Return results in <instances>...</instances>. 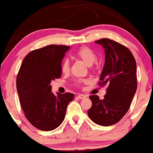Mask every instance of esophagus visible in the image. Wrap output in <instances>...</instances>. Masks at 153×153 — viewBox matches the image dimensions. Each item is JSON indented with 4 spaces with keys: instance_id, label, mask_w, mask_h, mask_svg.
Returning <instances> with one entry per match:
<instances>
[{
    "instance_id": "1",
    "label": "esophagus",
    "mask_w": 153,
    "mask_h": 153,
    "mask_svg": "<svg viewBox=\"0 0 153 153\" xmlns=\"http://www.w3.org/2000/svg\"><path fill=\"white\" fill-rule=\"evenodd\" d=\"M78 97L80 99H85V98L87 97V96L86 95H84V94H79L78 96Z\"/></svg>"
}]
</instances>
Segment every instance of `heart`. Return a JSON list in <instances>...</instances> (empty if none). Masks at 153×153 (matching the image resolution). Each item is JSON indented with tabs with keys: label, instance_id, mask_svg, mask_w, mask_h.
Instances as JSON below:
<instances>
[{
	"label": "heart",
	"instance_id": "b5f03b06",
	"mask_svg": "<svg viewBox=\"0 0 153 153\" xmlns=\"http://www.w3.org/2000/svg\"><path fill=\"white\" fill-rule=\"evenodd\" d=\"M74 57H76L80 60H82L85 64H86L88 66L92 65L96 59V55L95 52L91 50L89 47L82 46L78 49L76 52H75ZM61 71L62 73H67L70 71V62L68 59H64L62 61V64H61ZM88 80H81V79H78V80H75V84L76 85H80V84L83 83V82H87Z\"/></svg>",
	"mask_w": 153,
	"mask_h": 153
}]
</instances>
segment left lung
<instances>
[{"instance_id": "obj_1", "label": "left lung", "mask_w": 153, "mask_h": 153, "mask_svg": "<svg viewBox=\"0 0 153 153\" xmlns=\"http://www.w3.org/2000/svg\"><path fill=\"white\" fill-rule=\"evenodd\" d=\"M95 42L105 50V65L99 85L108 88L102 100L97 95L90 96L92 106L88 115L96 124L108 127L119 122L130 107L137 88L136 61L122 44L106 38Z\"/></svg>"}]
</instances>
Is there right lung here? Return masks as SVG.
<instances>
[{
  "mask_svg": "<svg viewBox=\"0 0 153 153\" xmlns=\"http://www.w3.org/2000/svg\"><path fill=\"white\" fill-rule=\"evenodd\" d=\"M70 49L65 45H51L31 51L23 60L17 75L16 88L21 106L27 120L38 129L51 131L64 120L68 103L75 95L55 96L50 82L59 78L61 64Z\"/></svg>",
  "mask_w": 153,
  "mask_h": 153,
  "instance_id": "1",
  "label": "right lung"
}]
</instances>
